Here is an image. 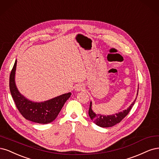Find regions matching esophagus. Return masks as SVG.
Instances as JSON below:
<instances>
[{
    "label": "esophagus",
    "instance_id": "1",
    "mask_svg": "<svg viewBox=\"0 0 159 159\" xmlns=\"http://www.w3.org/2000/svg\"><path fill=\"white\" fill-rule=\"evenodd\" d=\"M83 89H84V87L83 86V85H82V84H78V85L76 86L75 90L77 91V92H79V91H80L82 90H83Z\"/></svg>",
    "mask_w": 159,
    "mask_h": 159
}]
</instances>
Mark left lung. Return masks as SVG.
<instances>
[{
	"mask_svg": "<svg viewBox=\"0 0 159 159\" xmlns=\"http://www.w3.org/2000/svg\"><path fill=\"white\" fill-rule=\"evenodd\" d=\"M138 90H139V87H138ZM138 90L137 93V96L138 95ZM136 99H137V97L135 98V100L132 102V104L129 106V107H127V109L123 110L122 111L118 112V113H116L115 114L107 115V116L94 113L93 110V108H92V102H90V107L89 110V116L90 117V119L93 120L94 124L97 125L102 127H112L115 125L116 124H118V123H120L128 114H129V112L132 108L133 106H134L135 104Z\"/></svg>",
	"mask_w": 159,
	"mask_h": 159,
	"instance_id": "8db88e82",
	"label": "left lung"
}]
</instances>
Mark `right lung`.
I'll return each instance as SVG.
<instances>
[{"instance_id":"obj_1","label":"right lung","mask_w":159,"mask_h":159,"mask_svg":"<svg viewBox=\"0 0 159 159\" xmlns=\"http://www.w3.org/2000/svg\"><path fill=\"white\" fill-rule=\"evenodd\" d=\"M17 60L15 61L10 75V90L18 111L24 117L38 124H47L57 117L65 102L71 95L70 93L63 94L44 102H37L27 99L18 90L15 83Z\"/></svg>"}]
</instances>
